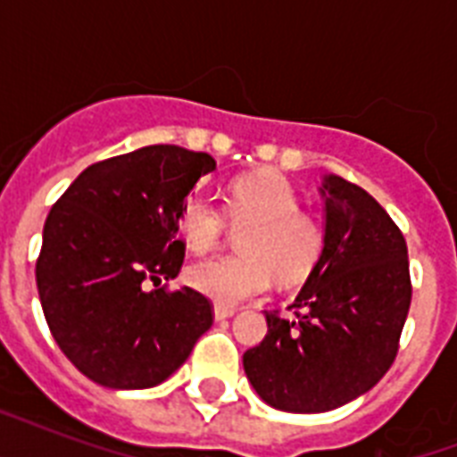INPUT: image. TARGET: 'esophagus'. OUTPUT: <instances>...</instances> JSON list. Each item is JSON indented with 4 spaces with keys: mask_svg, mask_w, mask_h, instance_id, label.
<instances>
[{
    "mask_svg": "<svg viewBox=\"0 0 457 457\" xmlns=\"http://www.w3.org/2000/svg\"><path fill=\"white\" fill-rule=\"evenodd\" d=\"M213 312H215V320H228L235 315V308H232V305H225V303H215Z\"/></svg>",
    "mask_w": 457,
    "mask_h": 457,
    "instance_id": "34e87169",
    "label": "esophagus"
}]
</instances>
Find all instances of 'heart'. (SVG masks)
Listing matches in <instances>:
<instances>
[{"label":"heart","instance_id":"obj_1","mask_svg":"<svg viewBox=\"0 0 457 457\" xmlns=\"http://www.w3.org/2000/svg\"><path fill=\"white\" fill-rule=\"evenodd\" d=\"M228 220L242 228V253L208 258L187 272L189 285L218 303H242L261 296L275 278L282 285H296L315 270L325 253L320 218L299 208L296 187L275 170L232 179L225 211L206 194H189L179 208V237L194 253H208L228 232Z\"/></svg>","mask_w":457,"mask_h":457}]
</instances>
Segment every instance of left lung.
<instances>
[{
	"label": "left lung",
	"instance_id": "left-lung-1",
	"mask_svg": "<svg viewBox=\"0 0 457 457\" xmlns=\"http://www.w3.org/2000/svg\"><path fill=\"white\" fill-rule=\"evenodd\" d=\"M325 253L289 311H265L268 334L244 353L265 403L325 412L362 396L394 365L412 299L403 232L362 187L329 175Z\"/></svg>",
	"mask_w": 457,
	"mask_h": 457
}]
</instances>
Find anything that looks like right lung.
<instances>
[{"label": "right lung", "instance_id": "right-lung-1", "mask_svg": "<svg viewBox=\"0 0 457 457\" xmlns=\"http://www.w3.org/2000/svg\"><path fill=\"white\" fill-rule=\"evenodd\" d=\"M213 156L175 145L106 158L73 179L46 215L35 278L68 361L109 389H149L189 358L213 303L178 278L179 208Z\"/></svg>", "mask_w": 457, "mask_h": 457}]
</instances>
